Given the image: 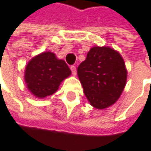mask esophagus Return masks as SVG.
<instances>
[{"instance_id": "34e87169", "label": "esophagus", "mask_w": 151, "mask_h": 151, "mask_svg": "<svg viewBox=\"0 0 151 151\" xmlns=\"http://www.w3.org/2000/svg\"><path fill=\"white\" fill-rule=\"evenodd\" d=\"M70 70H71V72H72V74L74 75H76V73H77V70H76V67H75L74 65H72V66H70Z\"/></svg>"}]
</instances>
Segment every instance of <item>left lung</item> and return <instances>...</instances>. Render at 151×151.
Segmentation results:
<instances>
[{"label":"left lung","mask_w":151,"mask_h":151,"mask_svg":"<svg viewBox=\"0 0 151 151\" xmlns=\"http://www.w3.org/2000/svg\"><path fill=\"white\" fill-rule=\"evenodd\" d=\"M78 76L90 104L104 110L114 104L127 82L124 59L109 47H93L78 67Z\"/></svg>","instance_id":"1"}]
</instances>
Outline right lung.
<instances>
[{"instance_id":"1","label":"right lung","mask_w":151,"mask_h":151,"mask_svg":"<svg viewBox=\"0 0 151 151\" xmlns=\"http://www.w3.org/2000/svg\"><path fill=\"white\" fill-rule=\"evenodd\" d=\"M70 73L63 60L57 59L54 53L47 51L29 61L25 67L24 81L33 96L44 98L55 93L61 82Z\"/></svg>"}]
</instances>
